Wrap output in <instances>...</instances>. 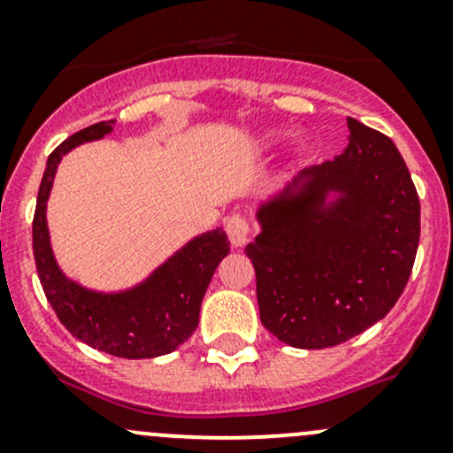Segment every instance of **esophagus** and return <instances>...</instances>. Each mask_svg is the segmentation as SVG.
Here are the masks:
<instances>
[{
	"instance_id": "34e87169",
	"label": "esophagus",
	"mask_w": 453,
	"mask_h": 453,
	"mask_svg": "<svg viewBox=\"0 0 453 453\" xmlns=\"http://www.w3.org/2000/svg\"><path fill=\"white\" fill-rule=\"evenodd\" d=\"M226 232L227 239L234 248H243L245 243L250 241V234H252V227H250V221L241 214H232L230 219L226 221Z\"/></svg>"
}]
</instances>
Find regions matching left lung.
<instances>
[{
	"mask_svg": "<svg viewBox=\"0 0 453 453\" xmlns=\"http://www.w3.org/2000/svg\"><path fill=\"white\" fill-rule=\"evenodd\" d=\"M349 144L260 201L245 248L260 322L294 349H328L386 318L412 273L421 203L395 142L349 118Z\"/></svg>",
	"mask_w": 453,
	"mask_h": 453,
	"instance_id": "left-lung-1",
	"label": "left lung"
}]
</instances>
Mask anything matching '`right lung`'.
<instances>
[{"instance_id":"obj_1","label":"right lung","mask_w":453,"mask_h":453,"mask_svg":"<svg viewBox=\"0 0 453 453\" xmlns=\"http://www.w3.org/2000/svg\"><path fill=\"white\" fill-rule=\"evenodd\" d=\"M116 120L98 122L67 138L48 157L32 221L36 273L45 298L63 326L91 349L125 359H150L180 349L199 324V309L214 269L230 254L223 227L203 232L168 256L138 285L98 291L72 280L57 256L48 230V199L63 155L87 142L103 140Z\"/></svg>"}]
</instances>
